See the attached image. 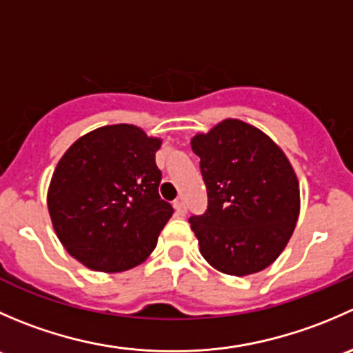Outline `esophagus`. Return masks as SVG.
<instances>
[{
	"label": "esophagus",
	"instance_id": "34e87169",
	"mask_svg": "<svg viewBox=\"0 0 353 353\" xmlns=\"http://www.w3.org/2000/svg\"><path fill=\"white\" fill-rule=\"evenodd\" d=\"M174 210H176L177 215H186V205H184L183 199H176L174 201Z\"/></svg>",
	"mask_w": 353,
	"mask_h": 353
}]
</instances>
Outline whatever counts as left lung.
I'll use <instances>...</instances> for the list:
<instances>
[{"mask_svg": "<svg viewBox=\"0 0 353 353\" xmlns=\"http://www.w3.org/2000/svg\"><path fill=\"white\" fill-rule=\"evenodd\" d=\"M208 208L190 219L199 252L225 275L245 276L285 249L301 210L299 181L282 148L258 128L223 119L191 140Z\"/></svg>", "mask_w": 353, "mask_h": 353, "instance_id": "obj_1", "label": "left lung"}]
</instances>
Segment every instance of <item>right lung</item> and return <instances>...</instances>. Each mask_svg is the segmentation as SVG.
<instances>
[{"label": "right lung", "instance_id": "right-lung-1", "mask_svg": "<svg viewBox=\"0 0 353 353\" xmlns=\"http://www.w3.org/2000/svg\"><path fill=\"white\" fill-rule=\"evenodd\" d=\"M162 140L133 124L102 126L61 157L48 191L56 236L74 259L117 273L143 263L174 210L159 196Z\"/></svg>", "mask_w": 353, "mask_h": 353}]
</instances>
